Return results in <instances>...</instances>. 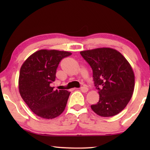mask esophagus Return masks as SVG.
<instances>
[{
    "instance_id": "34e87169",
    "label": "esophagus",
    "mask_w": 150,
    "mask_h": 150,
    "mask_svg": "<svg viewBox=\"0 0 150 150\" xmlns=\"http://www.w3.org/2000/svg\"><path fill=\"white\" fill-rule=\"evenodd\" d=\"M88 88L87 87H85V86H84V87H82L81 88V91H82L83 93H87L88 91Z\"/></svg>"
}]
</instances>
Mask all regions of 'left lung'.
<instances>
[{"label":"left lung","instance_id":"1","mask_svg":"<svg viewBox=\"0 0 150 150\" xmlns=\"http://www.w3.org/2000/svg\"><path fill=\"white\" fill-rule=\"evenodd\" d=\"M82 57L93 69L99 100L91 106L100 116L118 115L128 105L133 95L135 76L123 55L115 49L100 47L81 51Z\"/></svg>","mask_w":150,"mask_h":150}]
</instances>
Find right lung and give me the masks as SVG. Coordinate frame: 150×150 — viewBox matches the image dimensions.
<instances>
[{
	"instance_id": "1",
	"label": "right lung",
	"mask_w": 150,
	"mask_h": 150,
	"mask_svg": "<svg viewBox=\"0 0 150 150\" xmlns=\"http://www.w3.org/2000/svg\"><path fill=\"white\" fill-rule=\"evenodd\" d=\"M71 55L66 51L40 50L27 58L21 66L18 89L22 99L39 117L53 119L64 111L70 92L54 90L58 65L63 58Z\"/></svg>"
}]
</instances>
